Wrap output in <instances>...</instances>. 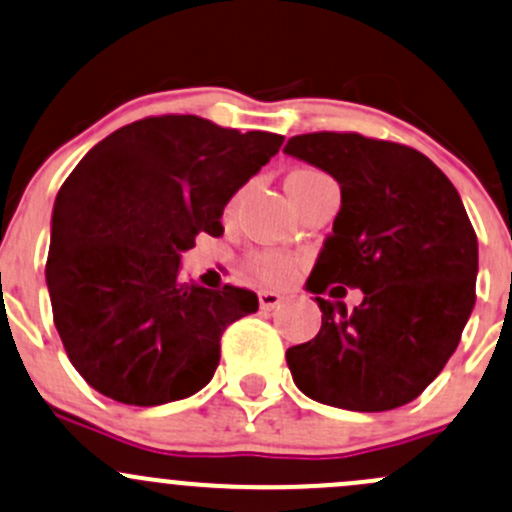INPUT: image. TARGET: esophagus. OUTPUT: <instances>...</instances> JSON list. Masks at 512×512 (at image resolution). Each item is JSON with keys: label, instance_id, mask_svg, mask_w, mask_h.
Wrapping results in <instances>:
<instances>
[{"label": "esophagus", "instance_id": "obj_1", "mask_svg": "<svg viewBox=\"0 0 512 512\" xmlns=\"http://www.w3.org/2000/svg\"><path fill=\"white\" fill-rule=\"evenodd\" d=\"M279 301H282V297H279L277 292H260V306H262V309L272 311L274 306H279Z\"/></svg>", "mask_w": 512, "mask_h": 512}]
</instances>
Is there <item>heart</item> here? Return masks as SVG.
Listing matches in <instances>:
<instances>
[{"mask_svg":"<svg viewBox=\"0 0 512 512\" xmlns=\"http://www.w3.org/2000/svg\"><path fill=\"white\" fill-rule=\"evenodd\" d=\"M304 174H311V171H304ZM252 272H255L257 279H262L265 284H282L297 272V260L292 255H284V252H257L250 260Z\"/></svg>","mask_w":512,"mask_h":512,"instance_id":"1","label":"heart"}]
</instances>
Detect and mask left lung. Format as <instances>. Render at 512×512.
Masks as SVG:
<instances>
[{"label":"left lung","instance_id":"obj_1","mask_svg":"<svg viewBox=\"0 0 512 512\" xmlns=\"http://www.w3.org/2000/svg\"><path fill=\"white\" fill-rule=\"evenodd\" d=\"M284 154L341 186L306 289H363L353 314L316 297L321 331L287 351L294 385L341 410L407 405L441 373L476 304L478 240L459 191L417 149L353 132L299 134Z\"/></svg>","mask_w":512,"mask_h":512}]
</instances>
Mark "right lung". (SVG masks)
<instances>
[{"label":"right lung","instance_id":"1","mask_svg":"<svg viewBox=\"0 0 512 512\" xmlns=\"http://www.w3.org/2000/svg\"><path fill=\"white\" fill-rule=\"evenodd\" d=\"M282 134L147 117L95 144L58 191L46 284L53 324L85 383L122 405L186 400L211 383L225 326L255 292L181 282L198 233L282 147Z\"/></svg>","mask_w":512,"mask_h":512}]
</instances>
